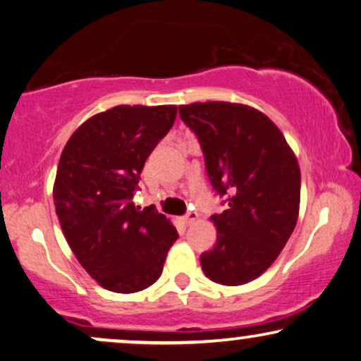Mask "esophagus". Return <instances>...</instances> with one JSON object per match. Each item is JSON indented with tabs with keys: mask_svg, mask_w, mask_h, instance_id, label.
<instances>
[{
	"mask_svg": "<svg viewBox=\"0 0 361 361\" xmlns=\"http://www.w3.org/2000/svg\"><path fill=\"white\" fill-rule=\"evenodd\" d=\"M198 219V213H195V211H190V213H186L183 218H181V221H183V224H191V223H195V221Z\"/></svg>",
	"mask_w": 361,
	"mask_h": 361,
	"instance_id": "esophagus-1",
	"label": "esophagus"
}]
</instances>
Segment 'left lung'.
Listing matches in <instances>:
<instances>
[{
    "mask_svg": "<svg viewBox=\"0 0 361 361\" xmlns=\"http://www.w3.org/2000/svg\"><path fill=\"white\" fill-rule=\"evenodd\" d=\"M198 138L211 186L226 209L213 214L216 244L200 256L206 277L243 286L271 267L295 228L300 170L271 118L243 104L180 105Z\"/></svg>",
    "mask_w": 361,
    "mask_h": 361,
    "instance_id": "left-lung-1",
    "label": "left lung"
}]
</instances>
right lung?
Instances as JSON below:
<instances>
[{
	"label": "right lung",
	"instance_id": "1",
	"mask_svg": "<svg viewBox=\"0 0 361 361\" xmlns=\"http://www.w3.org/2000/svg\"><path fill=\"white\" fill-rule=\"evenodd\" d=\"M175 118L176 105H118L84 122L62 150L57 218L77 261L107 290L150 287L178 239L165 216L133 203L145 160Z\"/></svg>",
	"mask_w": 361,
	"mask_h": 361
}]
</instances>
